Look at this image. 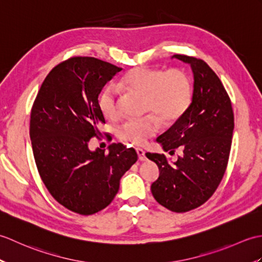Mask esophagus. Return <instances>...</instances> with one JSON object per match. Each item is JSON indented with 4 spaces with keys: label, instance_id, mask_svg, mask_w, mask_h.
<instances>
[{
    "label": "esophagus",
    "instance_id": "34e87169",
    "mask_svg": "<svg viewBox=\"0 0 262 262\" xmlns=\"http://www.w3.org/2000/svg\"><path fill=\"white\" fill-rule=\"evenodd\" d=\"M136 152L138 155V159L141 161H146V157H145V152H144V149L142 148H136Z\"/></svg>",
    "mask_w": 262,
    "mask_h": 262
}]
</instances>
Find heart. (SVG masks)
Returning <instances> with one entry per match:
<instances>
[{
  "mask_svg": "<svg viewBox=\"0 0 262 262\" xmlns=\"http://www.w3.org/2000/svg\"><path fill=\"white\" fill-rule=\"evenodd\" d=\"M122 89L145 97V109L164 122L179 119L191 101L190 79L181 70L169 71L137 68L128 72L120 81ZM99 108L107 119L115 120L120 116L118 91L108 86L99 99ZM159 122L154 117L129 119L120 127L119 138L133 145H144L149 137L157 134Z\"/></svg>",
  "mask_w": 262,
  "mask_h": 262,
  "instance_id": "obj_1",
  "label": "heart"
}]
</instances>
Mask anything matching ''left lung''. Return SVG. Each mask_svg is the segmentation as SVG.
Returning a JSON list of instances; mask_svg holds the SVG:
<instances>
[{"instance_id": "1", "label": "left lung", "mask_w": 262, "mask_h": 262, "mask_svg": "<svg viewBox=\"0 0 262 262\" xmlns=\"http://www.w3.org/2000/svg\"><path fill=\"white\" fill-rule=\"evenodd\" d=\"M189 64L193 75L191 102L157 142L164 152L181 147L171 161L164 154L146 153L160 176L151 186L155 200L176 213L199 207L210 198L223 178L229 161L234 115L229 94L219 76L204 60L173 55Z\"/></svg>"}]
</instances>
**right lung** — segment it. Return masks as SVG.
I'll use <instances>...</instances> for the list:
<instances>
[{"mask_svg":"<svg viewBox=\"0 0 262 262\" xmlns=\"http://www.w3.org/2000/svg\"><path fill=\"white\" fill-rule=\"evenodd\" d=\"M120 71L94 57H72L49 72L32 105L30 140L39 174L52 196L77 214L107 207L137 161L134 148L119 144L108 153L89 148L104 124L99 94Z\"/></svg>","mask_w":262,"mask_h":262,"instance_id":"1","label":"right lung"}]
</instances>
